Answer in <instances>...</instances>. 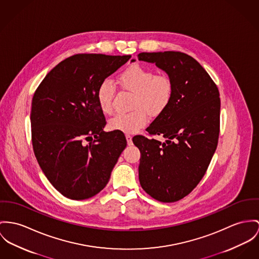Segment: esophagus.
I'll return each mask as SVG.
<instances>
[{
	"label": "esophagus",
	"mask_w": 259,
	"mask_h": 259,
	"mask_svg": "<svg viewBox=\"0 0 259 259\" xmlns=\"http://www.w3.org/2000/svg\"><path fill=\"white\" fill-rule=\"evenodd\" d=\"M126 140H127V144L129 146L133 145V141H132V136L130 134H126Z\"/></svg>",
	"instance_id": "obj_1"
}]
</instances>
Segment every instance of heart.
Returning <instances> with one entry per match:
<instances>
[{"instance_id": "1", "label": "heart", "mask_w": 259, "mask_h": 259, "mask_svg": "<svg viewBox=\"0 0 259 259\" xmlns=\"http://www.w3.org/2000/svg\"><path fill=\"white\" fill-rule=\"evenodd\" d=\"M120 85L134 94L132 108L128 113L114 115L108 122L111 130L123 133H135L145 127L149 114L157 115L170 102L174 96V81L164 74H158L140 64H133L125 69L118 77ZM115 84L108 79L102 80L97 90V100L100 109L104 114L113 110L112 100Z\"/></svg>"}]
</instances>
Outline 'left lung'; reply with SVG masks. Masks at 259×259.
Instances as JSON below:
<instances>
[{
  "label": "left lung",
  "instance_id": "left-lung-1",
  "mask_svg": "<svg viewBox=\"0 0 259 259\" xmlns=\"http://www.w3.org/2000/svg\"><path fill=\"white\" fill-rule=\"evenodd\" d=\"M140 61L156 63L174 81L168 105L146 129L151 137H133L141 152L139 180L154 199L176 202L203 179L218 146L221 100L217 84L193 57L179 52H142Z\"/></svg>",
  "mask_w": 259,
  "mask_h": 259
}]
</instances>
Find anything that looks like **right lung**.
I'll use <instances>...</instances> for the list:
<instances>
[{
	"label": "right lung",
	"mask_w": 259,
	"mask_h": 259,
	"mask_svg": "<svg viewBox=\"0 0 259 259\" xmlns=\"http://www.w3.org/2000/svg\"><path fill=\"white\" fill-rule=\"evenodd\" d=\"M131 55L76 54L63 60L40 82L31 102V141L42 171L73 200L100 192L126 148L123 132H104L97 100L100 82Z\"/></svg>",
	"instance_id": "obj_1"
}]
</instances>
